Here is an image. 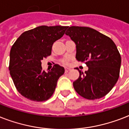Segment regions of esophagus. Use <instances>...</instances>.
<instances>
[{"instance_id":"obj_1","label":"esophagus","mask_w":129,"mask_h":129,"mask_svg":"<svg viewBox=\"0 0 129 129\" xmlns=\"http://www.w3.org/2000/svg\"><path fill=\"white\" fill-rule=\"evenodd\" d=\"M71 70V69L69 67H65V72H69Z\"/></svg>"}]
</instances>
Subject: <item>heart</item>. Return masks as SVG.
<instances>
[{
	"label": "heart",
	"mask_w": 129,
	"mask_h": 129,
	"mask_svg": "<svg viewBox=\"0 0 129 129\" xmlns=\"http://www.w3.org/2000/svg\"><path fill=\"white\" fill-rule=\"evenodd\" d=\"M64 62H67V60H64Z\"/></svg>",
	"instance_id": "b5f03b06"
}]
</instances>
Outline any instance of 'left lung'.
Segmentation results:
<instances>
[{
  "instance_id": "obj_1",
  "label": "left lung",
  "mask_w": 129,
  "mask_h": 129,
  "mask_svg": "<svg viewBox=\"0 0 129 129\" xmlns=\"http://www.w3.org/2000/svg\"><path fill=\"white\" fill-rule=\"evenodd\" d=\"M65 34L76 45V59L85 62L88 70L79 71L74 89L81 96L95 100L105 96L119 77L121 57L113 41L88 27H68Z\"/></svg>"
}]
</instances>
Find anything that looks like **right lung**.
<instances>
[{
	"label": "right lung",
	"mask_w": 129,
	"mask_h": 129,
	"mask_svg": "<svg viewBox=\"0 0 129 129\" xmlns=\"http://www.w3.org/2000/svg\"><path fill=\"white\" fill-rule=\"evenodd\" d=\"M67 26H42L26 31L10 52V75L19 93L36 102L48 100L64 69L57 64L46 73L41 60L50 55L54 42L61 38Z\"/></svg>",
	"instance_id": "1"
}]
</instances>
